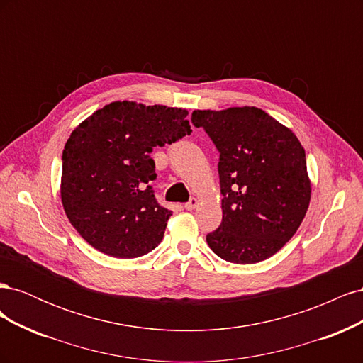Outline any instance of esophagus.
<instances>
[{
    "instance_id": "obj_1",
    "label": "esophagus",
    "mask_w": 363,
    "mask_h": 363,
    "mask_svg": "<svg viewBox=\"0 0 363 363\" xmlns=\"http://www.w3.org/2000/svg\"><path fill=\"white\" fill-rule=\"evenodd\" d=\"M196 206H199V199H191L188 203L184 204V208L186 211H192V208H195Z\"/></svg>"
}]
</instances>
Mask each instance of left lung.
<instances>
[{
	"label": "left lung",
	"mask_w": 363,
	"mask_h": 363,
	"mask_svg": "<svg viewBox=\"0 0 363 363\" xmlns=\"http://www.w3.org/2000/svg\"><path fill=\"white\" fill-rule=\"evenodd\" d=\"M219 151L223 221L206 240L221 259L250 265L276 255L295 235L311 201L300 140L257 107L194 111Z\"/></svg>",
	"instance_id": "left-lung-1"
}]
</instances>
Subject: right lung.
<instances>
[{
    "mask_svg": "<svg viewBox=\"0 0 363 363\" xmlns=\"http://www.w3.org/2000/svg\"><path fill=\"white\" fill-rule=\"evenodd\" d=\"M188 111L115 101L77 127L62 155V204L87 244L107 256L133 259L163 239L171 211L150 186L155 147L191 135Z\"/></svg>",
    "mask_w": 363,
    "mask_h": 363,
    "instance_id": "add662e5",
    "label": "right lung"
}]
</instances>
